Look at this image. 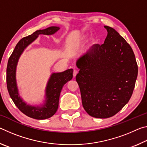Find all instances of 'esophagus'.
<instances>
[{
	"mask_svg": "<svg viewBox=\"0 0 147 147\" xmlns=\"http://www.w3.org/2000/svg\"><path fill=\"white\" fill-rule=\"evenodd\" d=\"M77 74H78V71L76 70V69H74V71H73V76L75 77Z\"/></svg>",
	"mask_w": 147,
	"mask_h": 147,
	"instance_id": "obj_1",
	"label": "esophagus"
}]
</instances>
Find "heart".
Listing matches in <instances>:
<instances>
[{
	"mask_svg": "<svg viewBox=\"0 0 147 147\" xmlns=\"http://www.w3.org/2000/svg\"><path fill=\"white\" fill-rule=\"evenodd\" d=\"M83 39V38H80V39Z\"/></svg>",
	"mask_w": 147,
	"mask_h": 147,
	"instance_id": "b5f03b06",
	"label": "heart"
}]
</instances>
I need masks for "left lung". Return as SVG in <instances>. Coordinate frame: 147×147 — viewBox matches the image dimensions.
Listing matches in <instances>:
<instances>
[{
	"label": "left lung",
	"instance_id": "8db88e82",
	"mask_svg": "<svg viewBox=\"0 0 147 147\" xmlns=\"http://www.w3.org/2000/svg\"><path fill=\"white\" fill-rule=\"evenodd\" d=\"M104 27L108 32L104 44L94 45L76 62L84 108L100 119L115 115L128 103L138 73L130 45L115 29Z\"/></svg>",
	"mask_w": 147,
	"mask_h": 147
}]
</instances>
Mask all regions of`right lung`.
<instances>
[{
    "label": "right lung",
    "mask_w": 147,
    "mask_h": 147,
    "mask_svg": "<svg viewBox=\"0 0 147 147\" xmlns=\"http://www.w3.org/2000/svg\"><path fill=\"white\" fill-rule=\"evenodd\" d=\"M59 26H53L43 30H38L30 36L20 40L9 57L6 69L7 88L16 106L29 117L43 120L51 117L58 108L59 98L65 84L73 78V69H69L60 73H53L47 82L44 99L41 103L32 105L27 104L19 94L17 86L16 71L19 59L26 47L38 38L39 35L52 36L59 30Z\"/></svg>",
    "instance_id": "add662e5"
}]
</instances>
